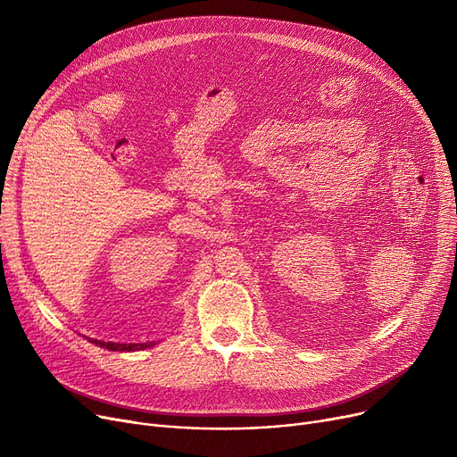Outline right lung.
<instances>
[{
  "label": "right lung",
  "instance_id": "add662e5",
  "mask_svg": "<svg viewBox=\"0 0 457 457\" xmlns=\"http://www.w3.org/2000/svg\"><path fill=\"white\" fill-rule=\"evenodd\" d=\"M144 348H146V345H140V346H137V345H129V346H120L118 350H144Z\"/></svg>",
  "mask_w": 457,
  "mask_h": 457
}]
</instances>
